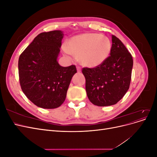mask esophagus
I'll return each mask as SVG.
<instances>
[{
    "label": "esophagus",
    "instance_id": "esophagus-1",
    "mask_svg": "<svg viewBox=\"0 0 157 157\" xmlns=\"http://www.w3.org/2000/svg\"><path fill=\"white\" fill-rule=\"evenodd\" d=\"M77 71H78V73H80V71H81V68H80V67H78V66H77Z\"/></svg>",
    "mask_w": 157,
    "mask_h": 157
}]
</instances>
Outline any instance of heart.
I'll list each match as a JSON object with an SVG mask.
<instances>
[{"label":"heart","instance_id":"heart-1","mask_svg":"<svg viewBox=\"0 0 157 157\" xmlns=\"http://www.w3.org/2000/svg\"><path fill=\"white\" fill-rule=\"evenodd\" d=\"M111 42L105 35L85 33L75 36L68 40L67 46L62 49L68 58L71 54L78 56L79 63L87 67H96L102 64L111 51Z\"/></svg>","mask_w":157,"mask_h":157}]
</instances>
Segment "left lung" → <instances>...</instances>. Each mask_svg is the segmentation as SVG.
Masks as SVG:
<instances>
[{"mask_svg": "<svg viewBox=\"0 0 157 157\" xmlns=\"http://www.w3.org/2000/svg\"><path fill=\"white\" fill-rule=\"evenodd\" d=\"M133 59L122 42L112 35L111 51L107 59L94 68H82L86 91L90 102L100 107L116 104L129 89Z\"/></svg>", "mask_w": 157, "mask_h": 157, "instance_id": "left-lung-1", "label": "left lung"}]
</instances>
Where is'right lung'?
<instances>
[{"label":"right lung","mask_w":157,"mask_h":157,"mask_svg":"<svg viewBox=\"0 0 157 157\" xmlns=\"http://www.w3.org/2000/svg\"><path fill=\"white\" fill-rule=\"evenodd\" d=\"M63 33H41L21 54L18 61L20 83L23 92L36 106L55 109L66 98L75 65L62 67L57 58Z\"/></svg>","instance_id":"right-lung-1"}]
</instances>
